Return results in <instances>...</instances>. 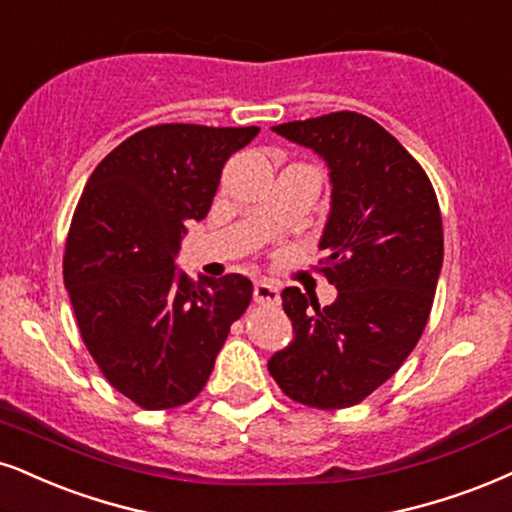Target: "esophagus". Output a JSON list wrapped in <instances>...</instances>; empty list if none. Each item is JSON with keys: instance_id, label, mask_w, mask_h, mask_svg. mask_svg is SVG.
Returning <instances> with one entry per match:
<instances>
[{"instance_id": "esophagus-1", "label": "esophagus", "mask_w": 512, "mask_h": 512, "mask_svg": "<svg viewBox=\"0 0 512 512\" xmlns=\"http://www.w3.org/2000/svg\"><path fill=\"white\" fill-rule=\"evenodd\" d=\"M254 301L258 306H275L280 301V287L273 280H261L254 285Z\"/></svg>"}]
</instances>
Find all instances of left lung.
Segmentation results:
<instances>
[{"label": "left lung", "instance_id": "1", "mask_svg": "<svg viewBox=\"0 0 512 512\" xmlns=\"http://www.w3.org/2000/svg\"><path fill=\"white\" fill-rule=\"evenodd\" d=\"M277 135L330 166L332 211L318 270L334 304L287 287L294 342L268 370L289 399L318 410L361 403L401 368L430 320L444 227L425 168L380 123L356 111L282 123Z\"/></svg>", "mask_w": 512, "mask_h": 512}]
</instances>
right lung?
<instances>
[{
	"label": "right lung",
	"mask_w": 512,
	"mask_h": 512,
	"mask_svg": "<svg viewBox=\"0 0 512 512\" xmlns=\"http://www.w3.org/2000/svg\"><path fill=\"white\" fill-rule=\"evenodd\" d=\"M249 128L166 123L118 144L75 206L63 285L80 337L113 389L144 410L197 399L254 287L244 275L175 273L189 220L211 208Z\"/></svg>",
	"instance_id": "add662e5"
}]
</instances>
